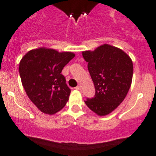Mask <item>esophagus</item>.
I'll list each match as a JSON object with an SVG mask.
<instances>
[{"mask_svg":"<svg viewBox=\"0 0 156 156\" xmlns=\"http://www.w3.org/2000/svg\"><path fill=\"white\" fill-rule=\"evenodd\" d=\"M75 90H81V87L80 86V85H78V86L75 87Z\"/></svg>","mask_w":156,"mask_h":156,"instance_id":"obj_1","label":"esophagus"}]
</instances>
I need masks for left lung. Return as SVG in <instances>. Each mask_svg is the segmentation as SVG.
I'll return each instance as SVG.
<instances>
[{"instance_id": "8db88e82", "label": "left lung", "mask_w": 156, "mask_h": 156, "mask_svg": "<svg viewBox=\"0 0 156 156\" xmlns=\"http://www.w3.org/2000/svg\"><path fill=\"white\" fill-rule=\"evenodd\" d=\"M95 89V97L84 101L92 112L105 116L124 100L130 88L133 64L129 55L119 48L103 44L93 51H83Z\"/></svg>"}]
</instances>
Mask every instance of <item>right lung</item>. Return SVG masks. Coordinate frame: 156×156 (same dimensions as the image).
Here are the masks:
<instances>
[{"instance_id": "right-lung-1", "label": "right lung", "mask_w": 156, "mask_h": 156, "mask_svg": "<svg viewBox=\"0 0 156 156\" xmlns=\"http://www.w3.org/2000/svg\"><path fill=\"white\" fill-rule=\"evenodd\" d=\"M75 55L41 47L29 51L20 60L22 85L31 101L44 114L54 115L69 100L71 90L61 71Z\"/></svg>"}]
</instances>
